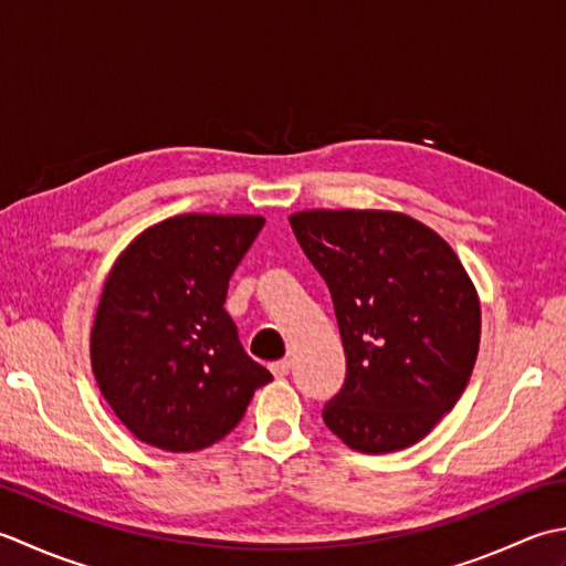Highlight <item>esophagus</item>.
I'll return each mask as SVG.
<instances>
[{"mask_svg":"<svg viewBox=\"0 0 566 566\" xmlns=\"http://www.w3.org/2000/svg\"><path fill=\"white\" fill-rule=\"evenodd\" d=\"M291 361L287 359H281V361H275V364H271V374L275 376V378H285L287 374H291Z\"/></svg>","mask_w":566,"mask_h":566,"instance_id":"1","label":"esophagus"}]
</instances>
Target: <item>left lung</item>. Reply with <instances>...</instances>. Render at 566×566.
I'll return each instance as SVG.
<instances>
[{
  "label": "left lung",
  "mask_w": 566,
  "mask_h": 566,
  "mask_svg": "<svg viewBox=\"0 0 566 566\" xmlns=\"http://www.w3.org/2000/svg\"><path fill=\"white\" fill-rule=\"evenodd\" d=\"M291 227L329 287L347 356V380L322 420L364 454L420 442L476 364L481 303L467 269L402 212L303 210Z\"/></svg>",
  "instance_id": "left-lung-1"
}]
</instances>
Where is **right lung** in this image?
<instances>
[{
  "label": "right lung",
  "mask_w": 566,
  "mask_h": 566,
  "mask_svg": "<svg viewBox=\"0 0 566 566\" xmlns=\"http://www.w3.org/2000/svg\"><path fill=\"white\" fill-rule=\"evenodd\" d=\"M266 219L178 214L144 229L109 269L90 332L102 396L136 440L198 452L232 432L273 378L227 315L229 279Z\"/></svg>",
  "instance_id": "obj_1"
}]
</instances>
